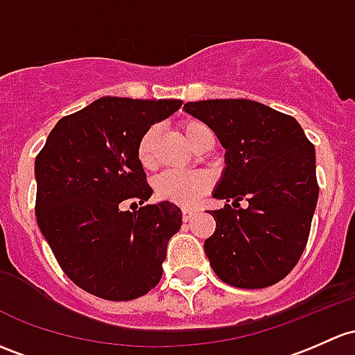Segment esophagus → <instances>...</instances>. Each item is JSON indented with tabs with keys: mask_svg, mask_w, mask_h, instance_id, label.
I'll use <instances>...</instances> for the list:
<instances>
[{
	"mask_svg": "<svg viewBox=\"0 0 355 355\" xmlns=\"http://www.w3.org/2000/svg\"><path fill=\"white\" fill-rule=\"evenodd\" d=\"M196 214H197V211H193V209H182V218H184L185 223L190 221V219H192Z\"/></svg>",
	"mask_w": 355,
	"mask_h": 355,
	"instance_id": "esophagus-1",
	"label": "esophagus"
}]
</instances>
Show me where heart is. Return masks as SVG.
Wrapping results in <instances>:
<instances>
[{
	"mask_svg": "<svg viewBox=\"0 0 355 355\" xmlns=\"http://www.w3.org/2000/svg\"><path fill=\"white\" fill-rule=\"evenodd\" d=\"M184 136L187 143L193 149L199 148L204 137L211 130L206 124L199 121H187L182 125ZM155 141H156V129H148L143 134L137 144V159L144 168L155 166ZM212 180L204 171H192V173H166L159 175L155 180V193L158 199L166 200V202L177 204V206L190 207L197 202L202 196L211 190Z\"/></svg>",
	"mask_w": 355,
	"mask_h": 355,
	"instance_id": "obj_1",
	"label": "heart"
}]
</instances>
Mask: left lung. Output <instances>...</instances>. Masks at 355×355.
<instances>
[{"label": "left lung", "instance_id": "8db88e82", "mask_svg": "<svg viewBox=\"0 0 355 355\" xmlns=\"http://www.w3.org/2000/svg\"><path fill=\"white\" fill-rule=\"evenodd\" d=\"M214 130L225 170L212 197L216 231L204 241L212 270L226 284L262 289L284 279L300 260L318 200L315 146L291 115L246 98L185 103ZM249 206L239 207V200Z\"/></svg>", "mask_w": 355, "mask_h": 355}]
</instances>
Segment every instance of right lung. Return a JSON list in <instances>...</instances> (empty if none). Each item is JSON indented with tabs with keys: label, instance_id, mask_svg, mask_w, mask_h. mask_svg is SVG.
<instances>
[{
	"label": "right lung",
	"instance_id": "right-lung-1",
	"mask_svg": "<svg viewBox=\"0 0 355 355\" xmlns=\"http://www.w3.org/2000/svg\"><path fill=\"white\" fill-rule=\"evenodd\" d=\"M182 103L102 96L62 117L37 155V225L64 274L93 296L136 300L162 279L180 207L166 200L132 212L119 206L151 197L137 144Z\"/></svg>",
	"mask_w": 355,
	"mask_h": 355
}]
</instances>
